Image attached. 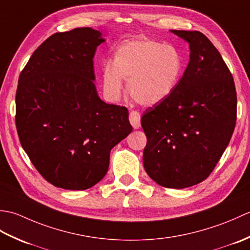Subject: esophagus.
Wrapping results in <instances>:
<instances>
[{"instance_id": "34e87169", "label": "esophagus", "mask_w": 250, "mask_h": 250, "mask_svg": "<svg viewBox=\"0 0 250 250\" xmlns=\"http://www.w3.org/2000/svg\"><path fill=\"white\" fill-rule=\"evenodd\" d=\"M129 119H130L132 126H133L134 129L140 128V126H141V115H140L139 111H136V110L130 111Z\"/></svg>"}]
</instances>
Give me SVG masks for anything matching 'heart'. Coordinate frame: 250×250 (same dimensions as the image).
<instances>
[{
	"label": "heart",
	"instance_id": "1",
	"mask_svg": "<svg viewBox=\"0 0 250 250\" xmlns=\"http://www.w3.org/2000/svg\"><path fill=\"white\" fill-rule=\"evenodd\" d=\"M183 67L182 55L171 45L150 40L128 42L116 50L104 71L103 88L108 97L118 98L121 81H125L136 103L155 105L174 91Z\"/></svg>",
	"mask_w": 250,
	"mask_h": 250
}]
</instances>
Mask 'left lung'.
<instances>
[{"label":"left lung","instance_id":"8db88e82","mask_svg":"<svg viewBox=\"0 0 250 250\" xmlns=\"http://www.w3.org/2000/svg\"><path fill=\"white\" fill-rule=\"evenodd\" d=\"M189 43L190 60L176 88L141 119L149 177L166 188L203 182L229 145L236 124L233 76L211 42L199 31L171 30Z\"/></svg>","mask_w":250,"mask_h":250}]
</instances>
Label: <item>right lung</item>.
I'll return each mask as SVG.
<instances>
[{"mask_svg":"<svg viewBox=\"0 0 250 250\" xmlns=\"http://www.w3.org/2000/svg\"><path fill=\"white\" fill-rule=\"evenodd\" d=\"M100 31L49 36L20 73L16 126L35 168L58 188L86 190L107 173L111 148L131 132L125 106L106 104L94 86Z\"/></svg>","mask_w":250,"mask_h":250,"instance_id":"right-lung-1","label":"right lung"}]
</instances>
